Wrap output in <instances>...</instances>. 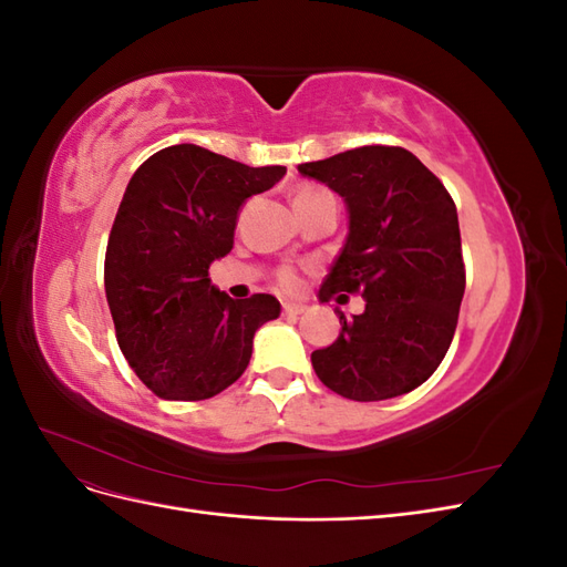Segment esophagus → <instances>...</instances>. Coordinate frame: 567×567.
<instances>
[{
    "label": "esophagus",
    "instance_id": "34e87169",
    "mask_svg": "<svg viewBox=\"0 0 567 567\" xmlns=\"http://www.w3.org/2000/svg\"><path fill=\"white\" fill-rule=\"evenodd\" d=\"M305 310H307V305H302V302H284V315H288V317H298Z\"/></svg>",
    "mask_w": 567,
    "mask_h": 567
}]
</instances>
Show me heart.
Wrapping results in <instances>:
<instances>
[{
    "mask_svg": "<svg viewBox=\"0 0 567 567\" xmlns=\"http://www.w3.org/2000/svg\"><path fill=\"white\" fill-rule=\"evenodd\" d=\"M321 192H323V188H319V186H302L300 192H298V196H296V200H298V198H307V196H317V194H321ZM277 281H279L281 288L293 290L300 279H298V271H296L293 267H284V269L277 274Z\"/></svg>",
    "mask_w": 567,
    "mask_h": 567,
    "instance_id": "b5f03b06",
    "label": "heart"
}]
</instances>
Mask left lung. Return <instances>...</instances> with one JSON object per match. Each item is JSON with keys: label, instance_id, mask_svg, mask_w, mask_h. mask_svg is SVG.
<instances>
[{"label": "left lung", "instance_id": "obj_1", "mask_svg": "<svg viewBox=\"0 0 567 567\" xmlns=\"http://www.w3.org/2000/svg\"><path fill=\"white\" fill-rule=\"evenodd\" d=\"M346 198L350 234L319 300H367L340 310V336L312 352L319 381L354 402H379L431 379L447 354L466 290L456 205L402 146H359L298 165Z\"/></svg>", "mask_w": 567, "mask_h": 567}]
</instances>
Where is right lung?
Returning a JSON list of instances; mask_svg holds the SVG:
<instances>
[{
  "label": "right lung",
  "mask_w": 567,
  "mask_h": 567,
  "mask_svg": "<svg viewBox=\"0 0 567 567\" xmlns=\"http://www.w3.org/2000/svg\"><path fill=\"white\" fill-rule=\"evenodd\" d=\"M286 167H250L194 144L153 153L132 175L106 246L117 346L161 400L198 402L241 379L252 336L281 315L274 296L231 300L210 265L234 248L241 205Z\"/></svg>",
  "instance_id": "1"
}]
</instances>
